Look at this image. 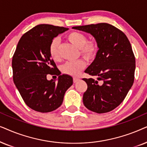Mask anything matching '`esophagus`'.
I'll list each match as a JSON object with an SVG mask.
<instances>
[{
  "mask_svg": "<svg viewBox=\"0 0 147 147\" xmlns=\"http://www.w3.org/2000/svg\"><path fill=\"white\" fill-rule=\"evenodd\" d=\"M79 78H77V77H74L73 78V82L74 83H77V82L79 81Z\"/></svg>",
  "mask_w": 147,
  "mask_h": 147,
  "instance_id": "esophagus-1",
  "label": "esophagus"
}]
</instances>
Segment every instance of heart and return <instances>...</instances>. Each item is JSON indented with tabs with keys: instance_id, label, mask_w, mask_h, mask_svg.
I'll return each instance as SVG.
<instances>
[{
	"instance_id": "1",
	"label": "heart",
	"mask_w": 147,
	"mask_h": 147,
	"mask_svg": "<svg viewBox=\"0 0 147 147\" xmlns=\"http://www.w3.org/2000/svg\"><path fill=\"white\" fill-rule=\"evenodd\" d=\"M67 40L79 48L80 54L88 60L93 59L98 51V44L95 40H87V36L83 33L72 31L66 36ZM60 40L58 38L52 39L49 45V54L51 58L55 61L60 60L59 55ZM87 62L84 59H79L75 61H69L63 64L62 72L66 75L76 77L81 73L85 68Z\"/></svg>"
}]
</instances>
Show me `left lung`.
Returning a JSON list of instances; mask_svg holds the SVG:
<instances>
[{
  "mask_svg": "<svg viewBox=\"0 0 147 147\" xmlns=\"http://www.w3.org/2000/svg\"><path fill=\"white\" fill-rule=\"evenodd\" d=\"M73 29L89 33L98 44L96 58L86 73L93 78L83 94L84 105L97 113L109 112L124 101L134 81L135 56L126 35L105 23L76 26Z\"/></svg>",
  "mask_w": 147,
  "mask_h": 147,
  "instance_id": "left-lung-1",
  "label": "left lung"
}]
</instances>
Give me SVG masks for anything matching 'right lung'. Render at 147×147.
<instances>
[{
  "label": "right lung",
  "mask_w": 147,
  "mask_h": 147,
  "mask_svg": "<svg viewBox=\"0 0 147 147\" xmlns=\"http://www.w3.org/2000/svg\"><path fill=\"white\" fill-rule=\"evenodd\" d=\"M63 27L42 24L25 33L19 40L12 59L13 79L27 106L47 113L62 105L72 78L60 75L49 54L52 39L68 30ZM48 74L59 76L58 82L47 80Z\"/></svg>",
  "instance_id": "obj_1"
}]
</instances>
